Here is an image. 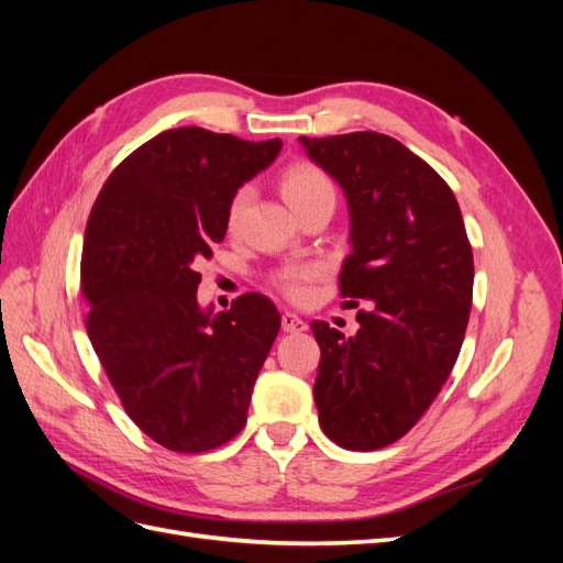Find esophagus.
I'll use <instances>...</instances> for the list:
<instances>
[{
  "instance_id": "34e87169",
  "label": "esophagus",
  "mask_w": 563,
  "mask_h": 563,
  "mask_svg": "<svg viewBox=\"0 0 563 563\" xmlns=\"http://www.w3.org/2000/svg\"><path fill=\"white\" fill-rule=\"evenodd\" d=\"M282 329L286 331V333H300V331H305L308 329V323H305L298 314H294V312H284V317H282Z\"/></svg>"
}]
</instances>
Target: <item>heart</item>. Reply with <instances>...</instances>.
Returning a JSON list of instances; mask_svg holds the SVG:
<instances>
[{"label":"heart","instance_id":"b5f03b06","mask_svg":"<svg viewBox=\"0 0 563 563\" xmlns=\"http://www.w3.org/2000/svg\"><path fill=\"white\" fill-rule=\"evenodd\" d=\"M282 195L286 201L291 203L296 211L302 207H308L310 201L335 195L331 178L321 172L317 164L310 162H296L286 168L279 180ZM251 199V185L236 187L234 195L228 201V228H236L240 218L246 209V203ZM319 275V267L310 263H300V265H286L275 275V284L282 288V294H286L291 300H305L310 296V282Z\"/></svg>","mask_w":563,"mask_h":563}]
</instances>
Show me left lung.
<instances>
[{
    "label": "left lung",
    "mask_w": 563,
    "mask_h": 563,
    "mask_svg": "<svg viewBox=\"0 0 563 563\" xmlns=\"http://www.w3.org/2000/svg\"><path fill=\"white\" fill-rule=\"evenodd\" d=\"M300 143L350 203L340 296L373 308L352 338L312 321L319 424L347 451L385 449L428 411L463 347L474 284L463 213L446 180L385 133Z\"/></svg>",
    "instance_id": "left-lung-1"
}]
</instances>
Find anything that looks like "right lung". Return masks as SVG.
I'll list each match as a JSON object with an SVG mask.
<instances>
[{
  "instance_id": "right-lung-1",
  "label": "right lung",
  "mask_w": 563,
  "mask_h": 563,
  "mask_svg": "<svg viewBox=\"0 0 563 563\" xmlns=\"http://www.w3.org/2000/svg\"><path fill=\"white\" fill-rule=\"evenodd\" d=\"M282 141L168 129L119 164L81 249L87 333L126 416L176 453L228 444L246 424L255 378L282 327L275 302L244 294L211 317L199 263L228 230V201Z\"/></svg>"
}]
</instances>
